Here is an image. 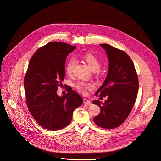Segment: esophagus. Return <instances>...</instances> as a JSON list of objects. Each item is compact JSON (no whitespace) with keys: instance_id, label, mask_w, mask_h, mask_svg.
<instances>
[{"instance_id":"1","label":"esophagus","mask_w":161,"mask_h":161,"mask_svg":"<svg viewBox=\"0 0 161 161\" xmlns=\"http://www.w3.org/2000/svg\"><path fill=\"white\" fill-rule=\"evenodd\" d=\"M83 103H84V104H89V105H91L92 104L91 101L86 100V99H83Z\"/></svg>"}]
</instances>
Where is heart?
Wrapping results in <instances>:
<instances>
[{"label":"heart","instance_id":"b5f03b06","mask_svg":"<svg viewBox=\"0 0 161 161\" xmlns=\"http://www.w3.org/2000/svg\"><path fill=\"white\" fill-rule=\"evenodd\" d=\"M82 58L86 62L88 66L93 71H96L100 69L101 63L100 60L97 56L91 53H86L82 56ZM77 61L74 58L69 59L66 64V72L68 75H72L74 70L75 68ZM77 89L82 92L83 94H86L88 90H92L93 88V86L91 83H86L83 81H80L76 84Z\"/></svg>","mask_w":161,"mask_h":161}]
</instances>
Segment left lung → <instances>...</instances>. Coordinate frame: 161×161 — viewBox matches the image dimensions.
<instances>
[{
  "label": "left lung",
  "instance_id": "obj_1",
  "mask_svg": "<svg viewBox=\"0 0 161 161\" xmlns=\"http://www.w3.org/2000/svg\"><path fill=\"white\" fill-rule=\"evenodd\" d=\"M106 51L109 61L107 77L95 95L107 100L101 106L99 100L93 104L101 108L93 118L100 127L113 129L121 125L130 114L137 98L139 81L133 63L124 51L108 44H100Z\"/></svg>",
  "mask_w": 161,
  "mask_h": 161
}]
</instances>
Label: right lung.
I'll return each instance as SVG.
<instances>
[{"label": "right lung", "instance_id": "right-lung-1", "mask_svg": "<svg viewBox=\"0 0 161 161\" xmlns=\"http://www.w3.org/2000/svg\"><path fill=\"white\" fill-rule=\"evenodd\" d=\"M75 48L66 43L49 42L37 49L29 63L24 78L26 105L36 122L47 130L68 125L74 111L83 103L72 89L61 97L57 94L65 76L66 57Z\"/></svg>", "mask_w": 161, "mask_h": 161}]
</instances>
